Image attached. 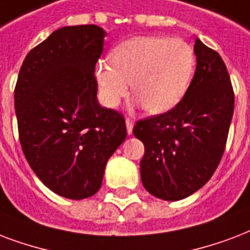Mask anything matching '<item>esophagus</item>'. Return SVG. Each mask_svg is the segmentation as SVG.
I'll use <instances>...</instances> for the list:
<instances>
[{
	"mask_svg": "<svg viewBox=\"0 0 250 250\" xmlns=\"http://www.w3.org/2000/svg\"><path fill=\"white\" fill-rule=\"evenodd\" d=\"M133 126H134V121L127 117V119H126V131H127V134H131V133H133Z\"/></svg>",
	"mask_w": 250,
	"mask_h": 250,
	"instance_id": "obj_1",
	"label": "esophagus"
}]
</instances>
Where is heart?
Wrapping results in <instances>:
<instances>
[{"instance_id": "1", "label": "heart", "mask_w": 250, "mask_h": 250, "mask_svg": "<svg viewBox=\"0 0 250 250\" xmlns=\"http://www.w3.org/2000/svg\"><path fill=\"white\" fill-rule=\"evenodd\" d=\"M195 56L187 42L167 36H135L112 51L111 60L96 65L100 100L115 108L131 92L152 115L169 111L190 84Z\"/></svg>"}]
</instances>
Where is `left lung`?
Masks as SVG:
<instances>
[{"label": "left lung", "mask_w": 250, "mask_h": 250, "mask_svg": "<svg viewBox=\"0 0 250 250\" xmlns=\"http://www.w3.org/2000/svg\"><path fill=\"white\" fill-rule=\"evenodd\" d=\"M197 67L184 98L162 115L138 120L133 134L142 141L141 179L150 194L179 201L211 179L231 125L235 94L219 53L195 39Z\"/></svg>", "instance_id": "obj_1"}]
</instances>
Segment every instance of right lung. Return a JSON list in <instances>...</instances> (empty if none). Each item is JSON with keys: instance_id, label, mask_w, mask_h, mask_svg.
I'll return each mask as SVG.
<instances>
[{"instance_id": "1", "label": "right lung", "mask_w": 250, "mask_h": 250, "mask_svg": "<svg viewBox=\"0 0 250 250\" xmlns=\"http://www.w3.org/2000/svg\"><path fill=\"white\" fill-rule=\"evenodd\" d=\"M104 35L95 24L55 31L28 52L15 84L23 154L42 184L65 198L94 195L126 138L123 113L96 98Z\"/></svg>"}]
</instances>
